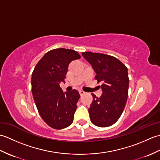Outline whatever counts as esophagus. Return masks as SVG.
Returning a JSON list of instances; mask_svg holds the SVG:
<instances>
[{"label":"esophagus","mask_w":160,"mask_h":160,"mask_svg":"<svg viewBox=\"0 0 160 160\" xmlns=\"http://www.w3.org/2000/svg\"><path fill=\"white\" fill-rule=\"evenodd\" d=\"M79 93H80V96H83V95L85 93V92H84V91H82V90H80L79 91Z\"/></svg>","instance_id":"obj_1"}]
</instances>
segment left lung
I'll return each mask as SVG.
<instances>
[{
  "label": "left lung",
  "instance_id": "1",
  "mask_svg": "<svg viewBox=\"0 0 160 160\" xmlns=\"http://www.w3.org/2000/svg\"><path fill=\"white\" fill-rule=\"evenodd\" d=\"M102 84V95L98 98L92 93L93 102L89 108L91 122L100 127L113 125L120 118L127 103L129 79L127 67L112 56L104 53L82 52Z\"/></svg>",
  "mask_w": 160,
  "mask_h": 160
}]
</instances>
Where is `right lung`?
<instances>
[{
  "label": "right lung",
  "mask_w": 160,
  "mask_h": 160,
  "mask_svg": "<svg viewBox=\"0 0 160 160\" xmlns=\"http://www.w3.org/2000/svg\"><path fill=\"white\" fill-rule=\"evenodd\" d=\"M80 58V54L74 50L52 49L44 55L33 71L32 91L37 109L53 128H64L73 121L80 96L75 89L64 93L60 83L64 82L69 63Z\"/></svg>",
  "instance_id": "right-lung-1"
}]
</instances>
